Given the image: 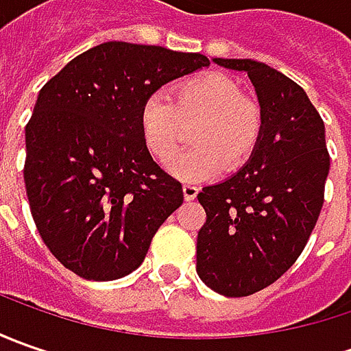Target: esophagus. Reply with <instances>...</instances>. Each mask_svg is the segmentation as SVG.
Masks as SVG:
<instances>
[{
  "label": "esophagus",
  "instance_id": "34e87169",
  "mask_svg": "<svg viewBox=\"0 0 351 351\" xmlns=\"http://www.w3.org/2000/svg\"><path fill=\"white\" fill-rule=\"evenodd\" d=\"M199 193V187L197 185H191V183H185L183 185V197H185V201H193Z\"/></svg>",
  "mask_w": 351,
  "mask_h": 351
}]
</instances>
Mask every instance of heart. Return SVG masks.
Segmentation results:
<instances>
[{
	"label": "heart",
	"instance_id": "obj_1",
	"mask_svg": "<svg viewBox=\"0 0 351 351\" xmlns=\"http://www.w3.org/2000/svg\"><path fill=\"white\" fill-rule=\"evenodd\" d=\"M141 134L156 160L166 162L178 150L183 125L197 123L193 148L176 156L169 171L183 182H205L226 168H238L254 152L262 115L223 74L189 77L169 91L150 95L141 107Z\"/></svg>",
	"mask_w": 351,
	"mask_h": 351
}]
</instances>
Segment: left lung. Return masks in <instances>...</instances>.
<instances>
[{
  "label": "left lung",
  "instance_id": "1",
  "mask_svg": "<svg viewBox=\"0 0 351 351\" xmlns=\"http://www.w3.org/2000/svg\"><path fill=\"white\" fill-rule=\"evenodd\" d=\"M213 62L248 74L262 130L248 162L197 195L207 213L197 234V274L219 295L248 297L301 256L324 203L330 156L324 123L301 86L250 58Z\"/></svg>",
  "mask_w": 351,
  "mask_h": 351
}]
</instances>
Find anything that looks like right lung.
Segmentation results:
<instances>
[{
    "mask_svg": "<svg viewBox=\"0 0 351 351\" xmlns=\"http://www.w3.org/2000/svg\"><path fill=\"white\" fill-rule=\"evenodd\" d=\"M210 62L162 47L103 43L40 89L25 128V189L58 262L89 281L134 271L160 224L183 203L141 134V107Z\"/></svg>",
    "mask_w": 351,
    "mask_h": 351,
    "instance_id": "add662e5",
    "label": "right lung"
}]
</instances>
